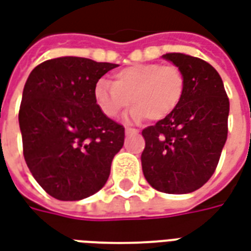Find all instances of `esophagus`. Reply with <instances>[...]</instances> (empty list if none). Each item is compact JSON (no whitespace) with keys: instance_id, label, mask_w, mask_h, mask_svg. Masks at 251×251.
I'll use <instances>...</instances> for the list:
<instances>
[{"instance_id":"esophagus-1","label":"esophagus","mask_w":251,"mask_h":251,"mask_svg":"<svg viewBox=\"0 0 251 251\" xmlns=\"http://www.w3.org/2000/svg\"><path fill=\"white\" fill-rule=\"evenodd\" d=\"M138 129L135 128H126V135H131V133H138Z\"/></svg>"}]
</instances>
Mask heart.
<instances>
[{"mask_svg":"<svg viewBox=\"0 0 251 251\" xmlns=\"http://www.w3.org/2000/svg\"><path fill=\"white\" fill-rule=\"evenodd\" d=\"M186 89L183 72L175 65L133 64L113 75V83L100 78L95 85V100L108 118H116L129 105L128 118L159 122L175 112Z\"/></svg>","mask_w":251,"mask_h":251,"instance_id":"b5f03b06","label":"heart"}]
</instances>
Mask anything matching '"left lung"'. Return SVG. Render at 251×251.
Wrapping results in <instances>:
<instances>
[{"instance_id": "1", "label": "left lung", "mask_w": 251, "mask_h": 251, "mask_svg": "<svg viewBox=\"0 0 251 251\" xmlns=\"http://www.w3.org/2000/svg\"><path fill=\"white\" fill-rule=\"evenodd\" d=\"M162 57L183 72L186 89L173 115L143 129L142 168L155 190L188 194L202 187L217 168L227 139L230 104L210 64L183 53Z\"/></svg>"}]
</instances>
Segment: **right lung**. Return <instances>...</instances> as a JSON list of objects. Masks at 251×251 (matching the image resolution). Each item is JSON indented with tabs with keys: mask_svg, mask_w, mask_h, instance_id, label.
I'll list each match as a JSON object with an SVG mask.
<instances>
[{
	"mask_svg": "<svg viewBox=\"0 0 251 251\" xmlns=\"http://www.w3.org/2000/svg\"><path fill=\"white\" fill-rule=\"evenodd\" d=\"M118 64L47 60L25 83L18 113L24 158L37 183L58 201L88 198L107 183L124 128L95 100L99 78Z\"/></svg>",
	"mask_w": 251,
	"mask_h": 251,
	"instance_id": "add662e5",
	"label": "right lung"
}]
</instances>
